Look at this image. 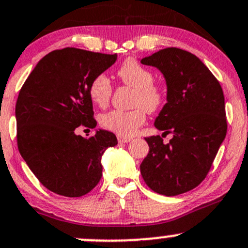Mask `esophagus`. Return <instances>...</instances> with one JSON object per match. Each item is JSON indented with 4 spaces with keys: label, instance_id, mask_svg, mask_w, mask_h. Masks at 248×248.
Returning a JSON list of instances; mask_svg holds the SVG:
<instances>
[{
    "label": "esophagus",
    "instance_id": "1",
    "mask_svg": "<svg viewBox=\"0 0 248 248\" xmlns=\"http://www.w3.org/2000/svg\"><path fill=\"white\" fill-rule=\"evenodd\" d=\"M117 140H119V142H129L132 140V138H127V137H117Z\"/></svg>",
    "mask_w": 248,
    "mask_h": 248
}]
</instances>
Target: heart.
I'll return each mask as SVG.
<instances>
[{
    "label": "heart",
    "instance_id": "1",
    "mask_svg": "<svg viewBox=\"0 0 248 248\" xmlns=\"http://www.w3.org/2000/svg\"><path fill=\"white\" fill-rule=\"evenodd\" d=\"M119 79L124 85L134 89L132 110H111L99 117L103 128L120 137L132 136L146 119L149 112L157 111L166 102V89L161 82L154 80V73L147 67L133 59H128L117 68ZM112 94V85L104 74L94 77L89 86V96L98 107H106Z\"/></svg>",
    "mask_w": 248,
    "mask_h": 248
}]
</instances>
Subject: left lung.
Returning a JSON list of instances; mask_svg holds the SVG:
<instances>
[{
  "label": "left lung",
  "mask_w": 248,
  "mask_h": 248,
  "mask_svg": "<svg viewBox=\"0 0 248 248\" xmlns=\"http://www.w3.org/2000/svg\"><path fill=\"white\" fill-rule=\"evenodd\" d=\"M158 68L167 81V103L155 121L162 134L145 138L150 151L140 164L147 186L171 197L196 188L212 166L227 134L223 90L218 80L191 52L167 47L141 59Z\"/></svg>",
  "instance_id": "obj_1"
}]
</instances>
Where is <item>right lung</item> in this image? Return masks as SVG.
<instances>
[{
  "instance_id": "1",
  "label": "right lung",
  "mask_w": 248,
  "mask_h": 248,
  "mask_svg": "<svg viewBox=\"0 0 248 248\" xmlns=\"http://www.w3.org/2000/svg\"><path fill=\"white\" fill-rule=\"evenodd\" d=\"M116 59V54L77 47L54 50L37 63L20 90L17 149L39 182L54 193L85 196L101 180L102 155L117 144L116 137L99 129L86 139L76 129L96 127L89 86Z\"/></svg>"
}]
</instances>
